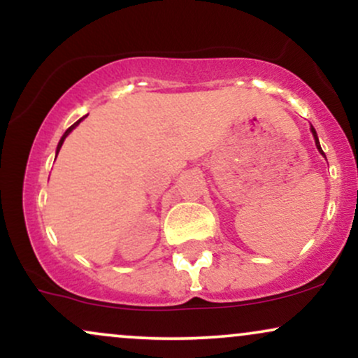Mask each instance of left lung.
Here are the masks:
<instances>
[{
	"mask_svg": "<svg viewBox=\"0 0 358 358\" xmlns=\"http://www.w3.org/2000/svg\"><path fill=\"white\" fill-rule=\"evenodd\" d=\"M311 133H313V136H315V143H316V148H318V151H320V153H322V155H324V153H323V150H322V146H320L318 136H316V131H315V127H313V126H311Z\"/></svg>",
	"mask_w": 358,
	"mask_h": 358,
	"instance_id": "obj_1",
	"label": "left lung"
}]
</instances>
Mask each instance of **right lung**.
Returning a JSON list of instances; mask_svg holds the SVG:
<instances>
[{"instance_id":"right-lung-1","label":"right lung","mask_w":358,"mask_h":358,"mask_svg":"<svg viewBox=\"0 0 358 358\" xmlns=\"http://www.w3.org/2000/svg\"><path fill=\"white\" fill-rule=\"evenodd\" d=\"M82 119H84V117H82ZM82 119H79V121H77V122H73V124L71 126V127H69V129L67 131H65V133H64V136H62V139H60V143H59V146H57V155H59V151H60V148H62V143H64V139L65 138H67L69 136V133H71V131L73 129V127H76L77 124H79V122L82 121Z\"/></svg>"}]
</instances>
